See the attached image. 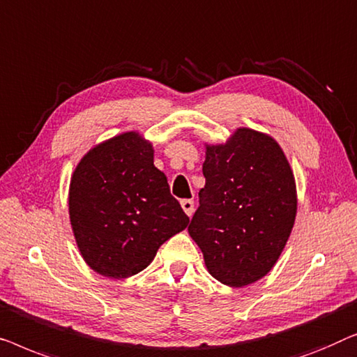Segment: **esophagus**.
Wrapping results in <instances>:
<instances>
[{
	"instance_id": "1",
	"label": "esophagus",
	"mask_w": 357,
	"mask_h": 357,
	"mask_svg": "<svg viewBox=\"0 0 357 357\" xmlns=\"http://www.w3.org/2000/svg\"><path fill=\"white\" fill-rule=\"evenodd\" d=\"M181 207H183V210L185 212V215H188V217H192V213H194V200L192 199L181 200Z\"/></svg>"
}]
</instances>
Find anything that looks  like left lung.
<instances>
[{"instance_id":"8db88e82","label":"left lung","mask_w":357,"mask_h":357,"mask_svg":"<svg viewBox=\"0 0 357 357\" xmlns=\"http://www.w3.org/2000/svg\"><path fill=\"white\" fill-rule=\"evenodd\" d=\"M205 185L189 234L210 275L223 284L265 277L296 218V184L283 150L267 134L241 128L227 144L207 145Z\"/></svg>"}]
</instances>
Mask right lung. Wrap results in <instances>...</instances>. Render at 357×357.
<instances>
[{"label":"right lung","instance_id":"obj_1","mask_svg":"<svg viewBox=\"0 0 357 357\" xmlns=\"http://www.w3.org/2000/svg\"><path fill=\"white\" fill-rule=\"evenodd\" d=\"M69 217L87 265L108 278H128L152 262L165 241L189 225L155 168L152 144L126 132L80 160L69 185Z\"/></svg>","mask_w":357,"mask_h":357}]
</instances>
